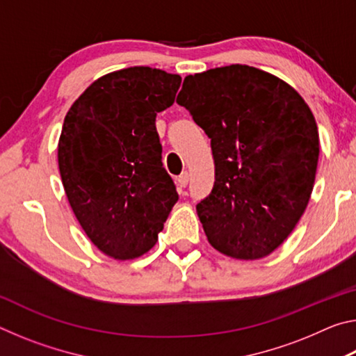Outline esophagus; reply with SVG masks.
I'll return each instance as SVG.
<instances>
[{"label": "esophagus", "mask_w": 356, "mask_h": 356, "mask_svg": "<svg viewBox=\"0 0 356 356\" xmlns=\"http://www.w3.org/2000/svg\"><path fill=\"white\" fill-rule=\"evenodd\" d=\"M188 180H190V174H188V172L185 171V172L180 174V176L176 179L179 188H185V186L188 185Z\"/></svg>", "instance_id": "esophagus-1"}]
</instances>
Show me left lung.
<instances>
[{
    "label": "left lung",
    "mask_w": 356,
    "mask_h": 356,
    "mask_svg": "<svg viewBox=\"0 0 356 356\" xmlns=\"http://www.w3.org/2000/svg\"><path fill=\"white\" fill-rule=\"evenodd\" d=\"M177 104L210 138L215 184L196 206L210 245L245 261L268 256L309 202L314 114L286 81L242 64L185 76Z\"/></svg>",
    "instance_id": "left-lung-1"
}]
</instances>
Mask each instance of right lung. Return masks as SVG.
Instances as JSON below:
<instances>
[{
  "instance_id": "add662e5",
  "label": "right lung",
  "mask_w": 356,
  "mask_h": 356,
  "mask_svg": "<svg viewBox=\"0 0 356 356\" xmlns=\"http://www.w3.org/2000/svg\"><path fill=\"white\" fill-rule=\"evenodd\" d=\"M180 81L150 67L111 72L65 114L58 144L65 195L89 240L118 261L152 248L179 200L155 118L174 104Z\"/></svg>"
}]
</instances>
